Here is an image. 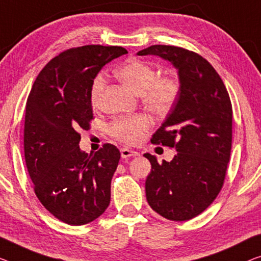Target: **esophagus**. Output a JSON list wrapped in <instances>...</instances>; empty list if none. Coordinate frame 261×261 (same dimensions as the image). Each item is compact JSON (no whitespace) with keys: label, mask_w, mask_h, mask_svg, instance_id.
<instances>
[{"label":"esophagus","mask_w":261,"mask_h":261,"mask_svg":"<svg viewBox=\"0 0 261 261\" xmlns=\"http://www.w3.org/2000/svg\"><path fill=\"white\" fill-rule=\"evenodd\" d=\"M120 155H122V158L137 157L138 152H136V151L131 150V149H127V147H123V149H120Z\"/></svg>","instance_id":"esophagus-1"}]
</instances>
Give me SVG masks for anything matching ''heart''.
Here are the masks:
<instances>
[{
  "mask_svg": "<svg viewBox=\"0 0 261 261\" xmlns=\"http://www.w3.org/2000/svg\"><path fill=\"white\" fill-rule=\"evenodd\" d=\"M116 76L141 95L142 102L155 114L168 112L176 102L179 93V84L170 76H155L154 68L147 62L134 58L125 62L116 70ZM106 87V77L98 73L93 77L90 85V102L98 107ZM150 125L144 115L122 116L112 120L109 131L114 137L125 143H138Z\"/></svg>",
  "mask_w": 261,
  "mask_h": 261,
  "instance_id": "heart-1",
  "label": "heart"
}]
</instances>
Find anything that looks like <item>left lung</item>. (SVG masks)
I'll return each instance as SVG.
<instances>
[{
    "label": "left lung",
    "mask_w": 261,
    "mask_h": 261,
    "mask_svg": "<svg viewBox=\"0 0 261 261\" xmlns=\"http://www.w3.org/2000/svg\"><path fill=\"white\" fill-rule=\"evenodd\" d=\"M169 61L178 71L179 93L151 143L176 147L171 162L145 153L151 172L147 203L169 220L200 215L223 188L232 146V104L218 72L205 58L173 45H151L137 53Z\"/></svg>",
    "instance_id": "8db88e82"
}]
</instances>
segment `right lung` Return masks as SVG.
<instances>
[{"label": "right lung", "instance_id": "obj_1", "mask_svg": "<svg viewBox=\"0 0 261 261\" xmlns=\"http://www.w3.org/2000/svg\"><path fill=\"white\" fill-rule=\"evenodd\" d=\"M127 54L122 46L84 45L54 57L35 80L24 120V157L35 193L57 219L91 223L110 204L111 179L120 153L104 144L80 149L81 129L92 120L90 85L104 65Z\"/></svg>", "mask_w": 261, "mask_h": 261}]
</instances>
